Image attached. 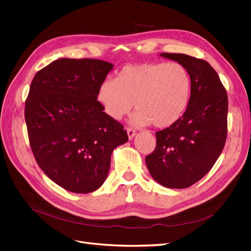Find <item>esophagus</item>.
<instances>
[{"instance_id": "esophagus-1", "label": "esophagus", "mask_w": 251, "mask_h": 251, "mask_svg": "<svg viewBox=\"0 0 251 251\" xmlns=\"http://www.w3.org/2000/svg\"><path fill=\"white\" fill-rule=\"evenodd\" d=\"M135 130L134 129H132V128H127V134H128V138L129 140H132V138L134 137V135H135Z\"/></svg>"}]
</instances>
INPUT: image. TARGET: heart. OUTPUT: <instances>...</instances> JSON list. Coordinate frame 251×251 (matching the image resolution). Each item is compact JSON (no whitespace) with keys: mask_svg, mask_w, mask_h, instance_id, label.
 I'll use <instances>...</instances> for the list:
<instances>
[{"mask_svg":"<svg viewBox=\"0 0 251 251\" xmlns=\"http://www.w3.org/2000/svg\"><path fill=\"white\" fill-rule=\"evenodd\" d=\"M191 91L190 73L181 63H142L125 66L116 79L102 80L96 99L114 120L130 113L135 101L133 125L166 128L184 115Z\"/></svg>","mask_w":251,"mask_h":251,"instance_id":"heart-1","label":"heart"}]
</instances>
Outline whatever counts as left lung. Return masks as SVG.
Masks as SVG:
<instances>
[{
    "instance_id": "obj_1",
    "label": "left lung",
    "mask_w": 251,
    "mask_h": 251,
    "mask_svg": "<svg viewBox=\"0 0 251 251\" xmlns=\"http://www.w3.org/2000/svg\"><path fill=\"white\" fill-rule=\"evenodd\" d=\"M190 73L192 91L184 115L156 132V148L146 157L152 178L166 188H187L214 165L227 134V95L217 72L201 59L184 53H160Z\"/></svg>"
}]
</instances>
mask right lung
<instances>
[{
	"mask_svg": "<svg viewBox=\"0 0 251 251\" xmlns=\"http://www.w3.org/2000/svg\"><path fill=\"white\" fill-rule=\"evenodd\" d=\"M114 65L62 58L36 73L25 107L39 168L62 188L89 193L104 183L110 156L128 141L122 124L98 103V87Z\"/></svg>",
	"mask_w": 251,
	"mask_h": 251,
	"instance_id": "1",
	"label": "right lung"
}]
</instances>
